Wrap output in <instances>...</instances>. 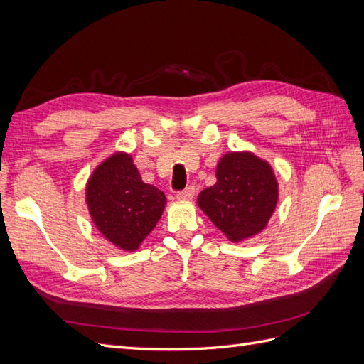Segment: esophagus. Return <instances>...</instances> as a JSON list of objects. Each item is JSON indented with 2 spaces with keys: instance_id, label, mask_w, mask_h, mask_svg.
<instances>
[{
  "instance_id": "obj_1",
  "label": "esophagus",
  "mask_w": 364,
  "mask_h": 364,
  "mask_svg": "<svg viewBox=\"0 0 364 364\" xmlns=\"http://www.w3.org/2000/svg\"><path fill=\"white\" fill-rule=\"evenodd\" d=\"M193 196H194V186H186L185 190L176 193V199L190 200V199H193Z\"/></svg>"
}]
</instances>
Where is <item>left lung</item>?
<instances>
[{
    "label": "left lung",
    "mask_w": 364,
    "mask_h": 364,
    "mask_svg": "<svg viewBox=\"0 0 364 364\" xmlns=\"http://www.w3.org/2000/svg\"><path fill=\"white\" fill-rule=\"evenodd\" d=\"M217 182L197 203L230 241L266 228L278 200V183L267 162L252 153H228L217 165Z\"/></svg>",
    "instance_id": "1"
}]
</instances>
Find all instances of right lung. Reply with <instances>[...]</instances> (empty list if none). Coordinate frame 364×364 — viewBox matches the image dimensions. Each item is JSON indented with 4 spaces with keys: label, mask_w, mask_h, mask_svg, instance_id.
<instances>
[{
    "label": "right lung",
    "mask_w": 364,
    "mask_h": 364,
    "mask_svg": "<svg viewBox=\"0 0 364 364\" xmlns=\"http://www.w3.org/2000/svg\"><path fill=\"white\" fill-rule=\"evenodd\" d=\"M97 229L123 250H136L162 215L165 196L144 183L130 155L115 153L98 165L86 186Z\"/></svg>",
    "instance_id": "right-lung-1"
}]
</instances>
